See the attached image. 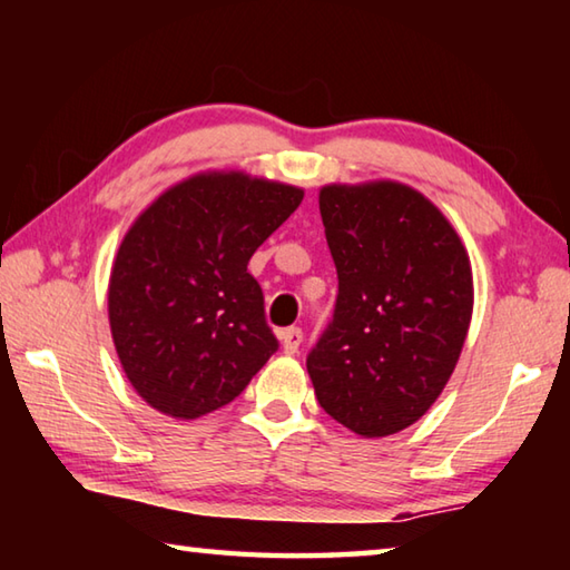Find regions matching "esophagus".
Returning <instances> with one entry per match:
<instances>
[{"label": "esophagus", "instance_id": "esophagus-1", "mask_svg": "<svg viewBox=\"0 0 570 570\" xmlns=\"http://www.w3.org/2000/svg\"><path fill=\"white\" fill-rule=\"evenodd\" d=\"M278 340H282V346L286 354H296L298 346L304 342V332L298 330V326H288V330L278 332Z\"/></svg>", "mask_w": 570, "mask_h": 570}]
</instances>
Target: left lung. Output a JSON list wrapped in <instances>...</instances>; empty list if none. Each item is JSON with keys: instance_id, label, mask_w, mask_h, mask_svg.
I'll use <instances>...</instances> for the list:
<instances>
[{"instance_id": "8db88e82", "label": "left lung", "mask_w": 570, "mask_h": 570, "mask_svg": "<svg viewBox=\"0 0 570 570\" xmlns=\"http://www.w3.org/2000/svg\"><path fill=\"white\" fill-rule=\"evenodd\" d=\"M340 294L306 356L322 410L362 438L410 428L445 390L472 316L468 250L440 210L392 180L320 193Z\"/></svg>"}]
</instances>
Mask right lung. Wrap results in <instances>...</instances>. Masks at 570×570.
Masks as SVG:
<instances>
[{"instance_id":"obj_1","label":"right lung","mask_w":570,"mask_h":570,"mask_svg":"<svg viewBox=\"0 0 570 570\" xmlns=\"http://www.w3.org/2000/svg\"><path fill=\"white\" fill-rule=\"evenodd\" d=\"M302 198L246 173H198L130 226L108 314L125 377L150 407L176 420L224 407L278 350L246 266Z\"/></svg>"}]
</instances>
